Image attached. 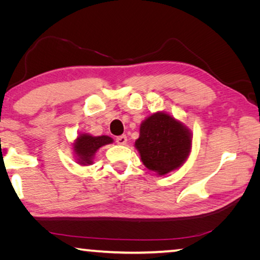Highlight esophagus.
Segmentation results:
<instances>
[{
    "label": "esophagus",
    "instance_id": "34e87169",
    "mask_svg": "<svg viewBox=\"0 0 260 260\" xmlns=\"http://www.w3.org/2000/svg\"><path fill=\"white\" fill-rule=\"evenodd\" d=\"M116 142L118 144H125L127 142V138L126 135H120V136H117L116 138Z\"/></svg>",
    "mask_w": 260,
    "mask_h": 260
}]
</instances>
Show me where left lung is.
Segmentation results:
<instances>
[{
	"mask_svg": "<svg viewBox=\"0 0 260 260\" xmlns=\"http://www.w3.org/2000/svg\"><path fill=\"white\" fill-rule=\"evenodd\" d=\"M135 148L148 170L165 175L187 160L191 149V133L170 114L156 112L141 124Z\"/></svg>",
	"mask_w": 260,
	"mask_h": 260,
	"instance_id": "obj_1",
	"label": "left lung"
}]
</instances>
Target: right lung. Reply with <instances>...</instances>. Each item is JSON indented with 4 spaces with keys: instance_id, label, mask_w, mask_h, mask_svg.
Wrapping results in <instances>:
<instances>
[{
    "instance_id": "1",
    "label": "right lung",
    "mask_w": 260,
    "mask_h": 260,
    "mask_svg": "<svg viewBox=\"0 0 260 260\" xmlns=\"http://www.w3.org/2000/svg\"><path fill=\"white\" fill-rule=\"evenodd\" d=\"M113 140L107 135L91 136L89 134H81L78 136L73 143L74 152L78 157V162L80 165L93 164L95 152L105 144L112 143Z\"/></svg>"
}]
</instances>
